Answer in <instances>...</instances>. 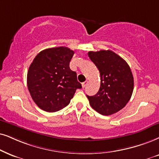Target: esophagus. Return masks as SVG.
I'll return each instance as SVG.
<instances>
[{
  "mask_svg": "<svg viewBox=\"0 0 159 159\" xmlns=\"http://www.w3.org/2000/svg\"><path fill=\"white\" fill-rule=\"evenodd\" d=\"M87 84H88V81H85V82H84V83H82V87H83V88L86 87V86L87 85Z\"/></svg>",
  "mask_w": 159,
  "mask_h": 159,
  "instance_id": "obj_1",
  "label": "esophagus"
}]
</instances>
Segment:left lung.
Wrapping results in <instances>:
<instances>
[{"label": "left lung", "mask_w": 159, "mask_h": 159, "mask_svg": "<svg viewBox=\"0 0 159 159\" xmlns=\"http://www.w3.org/2000/svg\"><path fill=\"white\" fill-rule=\"evenodd\" d=\"M88 56L100 72V86L95 95L88 96L92 108L111 115L125 106L134 90V77L128 63L114 52L89 51Z\"/></svg>", "instance_id": "8db88e82"}]
</instances>
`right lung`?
Masks as SVG:
<instances>
[{
	"label": "right lung",
	"instance_id": "add662e5",
	"mask_svg": "<svg viewBox=\"0 0 159 159\" xmlns=\"http://www.w3.org/2000/svg\"><path fill=\"white\" fill-rule=\"evenodd\" d=\"M74 51L67 47L43 50L30 65L27 74L28 89L35 103L44 111L55 112L70 103L81 84L70 61Z\"/></svg>",
	"mask_w": 159,
	"mask_h": 159
}]
</instances>
